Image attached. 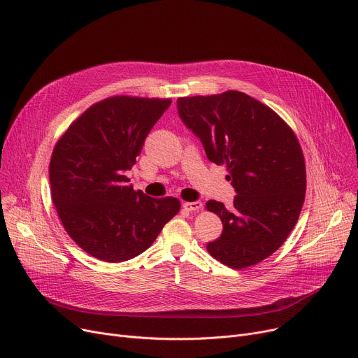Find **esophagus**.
I'll use <instances>...</instances> for the list:
<instances>
[{"mask_svg":"<svg viewBox=\"0 0 358 358\" xmlns=\"http://www.w3.org/2000/svg\"><path fill=\"white\" fill-rule=\"evenodd\" d=\"M182 207L187 211H199L203 207V203L201 201H189V203H184Z\"/></svg>","mask_w":358,"mask_h":358,"instance_id":"1","label":"esophagus"}]
</instances>
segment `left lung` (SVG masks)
<instances>
[{"instance_id":"left-lung-1","label":"left lung","mask_w":358,"mask_h":358,"mask_svg":"<svg viewBox=\"0 0 358 358\" xmlns=\"http://www.w3.org/2000/svg\"><path fill=\"white\" fill-rule=\"evenodd\" d=\"M181 121L201 141L207 158L226 164L233 207L210 200L223 233L208 253L233 269L259 264L295 227L305 200V159L294 131L269 106L237 90L178 98Z\"/></svg>"}]
</instances>
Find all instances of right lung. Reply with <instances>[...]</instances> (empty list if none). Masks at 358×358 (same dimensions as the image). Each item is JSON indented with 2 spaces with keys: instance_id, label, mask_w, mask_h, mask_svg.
I'll return each instance as SVG.
<instances>
[{
  "instance_id": "obj_1",
  "label": "right lung",
  "mask_w": 358,
  "mask_h": 358,
  "mask_svg": "<svg viewBox=\"0 0 358 358\" xmlns=\"http://www.w3.org/2000/svg\"><path fill=\"white\" fill-rule=\"evenodd\" d=\"M170 105L112 96L86 109L57 141L49 166L52 200L67 234L90 256L129 260L180 211L176 197L135 192L125 176Z\"/></svg>"
}]
</instances>
